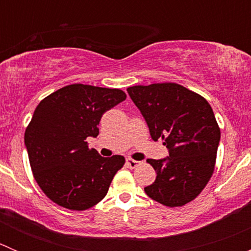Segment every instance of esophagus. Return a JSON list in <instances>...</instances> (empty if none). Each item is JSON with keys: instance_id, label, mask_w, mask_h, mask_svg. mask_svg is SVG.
Instances as JSON below:
<instances>
[{"instance_id": "34e87169", "label": "esophagus", "mask_w": 251, "mask_h": 251, "mask_svg": "<svg viewBox=\"0 0 251 251\" xmlns=\"http://www.w3.org/2000/svg\"><path fill=\"white\" fill-rule=\"evenodd\" d=\"M126 164H127V166H128V168H131V169H135V168H137V166H138V164H140V161H137V160H133V159H131V158H127V159H126Z\"/></svg>"}]
</instances>
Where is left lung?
<instances>
[{
  "mask_svg": "<svg viewBox=\"0 0 251 251\" xmlns=\"http://www.w3.org/2000/svg\"><path fill=\"white\" fill-rule=\"evenodd\" d=\"M127 92L146 119L151 138L163 140L169 149L168 158L147 160L156 178L144 192L170 207L194 201L214 174L221 137L210 104L175 82L132 86Z\"/></svg>",
  "mask_w": 251,
  "mask_h": 251,
  "instance_id": "8db88e82",
  "label": "left lung"
}]
</instances>
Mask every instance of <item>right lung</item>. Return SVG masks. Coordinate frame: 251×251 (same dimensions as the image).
Returning <instances> with one entry per match:
<instances>
[{
  "label": "right lung",
  "mask_w": 251,
  "mask_h": 251,
  "mask_svg": "<svg viewBox=\"0 0 251 251\" xmlns=\"http://www.w3.org/2000/svg\"><path fill=\"white\" fill-rule=\"evenodd\" d=\"M125 100L119 88L74 83L39 103L24 141L35 181L53 203L83 211L107 196L125 158H103L86 138L97 137L103 114Z\"/></svg>",
  "instance_id": "right-lung-1"
}]
</instances>
